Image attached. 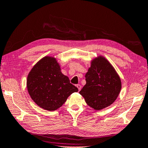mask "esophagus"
<instances>
[{"label":"esophagus","mask_w":148,"mask_h":148,"mask_svg":"<svg viewBox=\"0 0 148 148\" xmlns=\"http://www.w3.org/2000/svg\"><path fill=\"white\" fill-rule=\"evenodd\" d=\"M76 87H77V88H78V90H79V91H80V90H81V85H79V84H78V85H76Z\"/></svg>","instance_id":"34e87169"}]
</instances>
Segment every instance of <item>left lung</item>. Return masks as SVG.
I'll return each instance as SVG.
<instances>
[{
  "mask_svg": "<svg viewBox=\"0 0 148 148\" xmlns=\"http://www.w3.org/2000/svg\"><path fill=\"white\" fill-rule=\"evenodd\" d=\"M86 84L79 93L95 110L111 106L118 97L121 81L114 67L104 57L98 56L91 62L85 74Z\"/></svg>",
  "mask_w": 148,
  "mask_h": 148,
  "instance_id": "left-lung-1",
  "label": "left lung"
}]
</instances>
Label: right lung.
Masks as SVG:
<instances>
[{
	"instance_id": "right-lung-1",
	"label": "right lung",
	"mask_w": 148,
	"mask_h": 148,
	"mask_svg": "<svg viewBox=\"0 0 148 148\" xmlns=\"http://www.w3.org/2000/svg\"><path fill=\"white\" fill-rule=\"evenodd\" d=\"M27 87L34 102L49 111L61 108L71 94L78 91L69 77L62 73L57 59L50 56L42 58L32 68Z\"/></svg>"
}]
</instances>
